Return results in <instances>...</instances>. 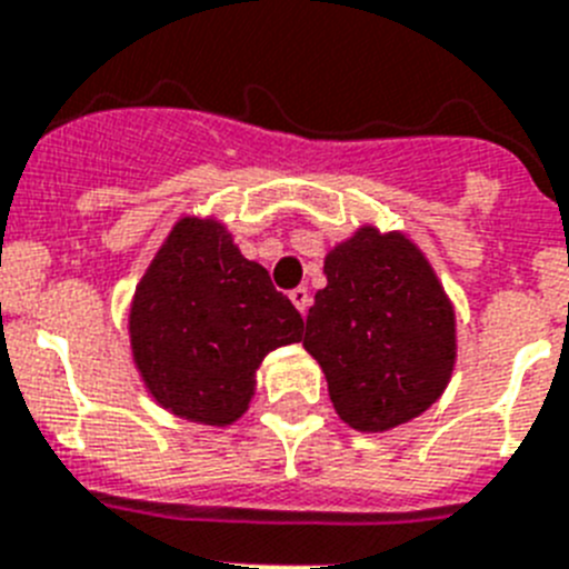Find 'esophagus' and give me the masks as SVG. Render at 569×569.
Returning <instances> with one entry per match:
<instances>
[{
    "mask_svg": "<svg viewBox=\"0 0 569 569\" xmlns=\"http://www.w3.org/2000/svg\"><path fill=\"white\" fill-rule=\"evenodd\" d=\"M289 300L295 303V309H298L300 315L309 312V306H312V295L303 289V286H298V289H291L289 291Z\"/></svg>",
    "mask_w": 569,
    "mask_h": 569,
    "instance_id": "1",
    "label": "esophagus"
}]
</instances>
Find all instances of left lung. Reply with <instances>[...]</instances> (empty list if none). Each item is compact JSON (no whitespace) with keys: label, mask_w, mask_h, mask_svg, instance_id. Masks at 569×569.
Instances as JSON below:
<instances>
[{"label":"left lung","mask_w":569,"mask_h":569,"mask_svg":"<svg viewBox=\"0 0 569 569\" xmlns=\"http://www.w3.org/2000/svg\"><path fill=\"white\" fill-rule=\"evenodd\" d=\"M326 286L306 315L303 349L358 432H389L427 412L458 360L456 306L403 231L363 223L323 257Z\"/></svg>","instance_id":"1"}]
</instances>
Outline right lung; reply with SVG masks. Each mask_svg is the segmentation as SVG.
<instances>
[{"label": "right lung", "instance_id": "obj_1", "mask_svg": "<svg viewBox=\"0 0 569 569\" xmlns=\"http://www.w3.org/2000/svg\"><path fill=\"white\" fill-rule=\"evenodd\" d=\"M300 338L298 309L214 214H182L171 226L128 306L131 360L146 392L202 427L240 421L266 355Z\"/></svg>", "mask_w": 569, "mask_h": 569}]
</instances>
